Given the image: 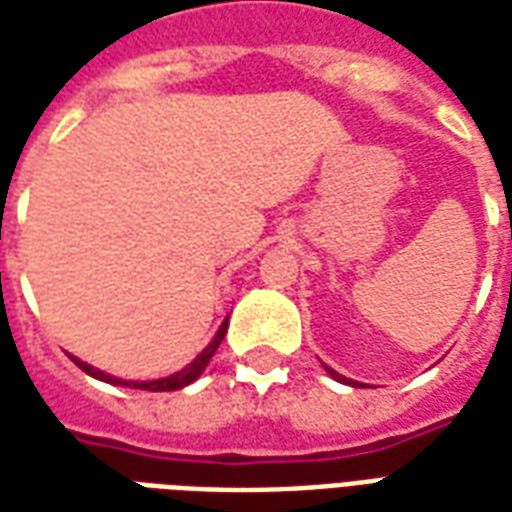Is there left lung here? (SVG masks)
I'll return each mask as SVG.
<instances>
[{"label": "left lung", "instance_id": "8db88e82", "mask_svg": "<svg viewBox=\"0 0 512 512\" xmlns=\"http://www.w3.org/2000/svg\"><path fill=\"white\" fill-rule=\"evenodd\" d=\"M328 374H331L333 380H342V382H347V377H342V374H336V372H333V369H328Z\"/></svg>", "mask_w": 512, "mask_h": 512}]
</instances>
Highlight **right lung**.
<instances>
[{"instance_id":"add662e5","label":"right lung","mask_w":512,"mask_h":512,"mask_svg":"<svg viewBox=\"0 0 512 512\" xmlns=\"http://www.w3.org/2000/svg\"><path fill=\"white\" fill-rule=\"evenodd\" d=\"M225 331H227V320L222 325H219L217 336L211 339V344H208L206 350L200 352L195 361L189 363V366H184L181 372L170 374V377H162V380H151V382H127V380H116V377H111V374L100 372V369H94V366H89V363L78 361V358H73L75 366H81V372H86L89 377H97V380H105V382H116V385H127V388H140V391H179V388H184V385H189V382H195L203 374V369L208 366V361L214 358V352H217V347L222 344V339H225Z\"/></svg>"}]
</instances>
